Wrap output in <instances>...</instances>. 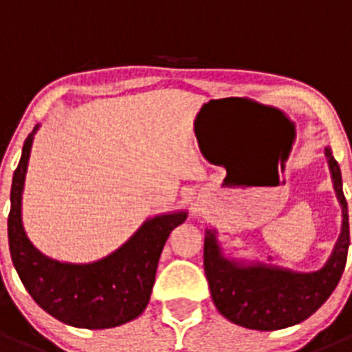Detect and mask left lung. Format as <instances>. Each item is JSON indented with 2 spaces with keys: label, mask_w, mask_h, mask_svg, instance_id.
<instances>
[{
  "label": "left lung",
  "mask_w": 352,
  "mask_h": 352,
  "mask_svg": "<svg viewBox=\"0 0 352 352\" xmlns=\"http://www.w3.org/2000/svg\"><path fill=\"white\" fill-rule=\"evenodd\" d=\"M329 173L342 206V231L321 270L300 273L264 263L241 264L223 257L217 231L204 236V273L214 307L234 324L273 331L294 326L312 316L335 291L349 250V214L342 190V174L331 149L326 148Z\"/></svg>",
  "instance_id": "8db88e82"
}]
</instances>
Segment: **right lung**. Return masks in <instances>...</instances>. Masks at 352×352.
<instances>
[{
	"instance_id": "obj_1",
	"label": "right lung",
	"mask_w": 352,
	"mask_h": 352,
	"mask_svg": "<svg viewBox=\"0 0 352 352\" xmlns=\"http://www.w3.org/2000/svg\"><path fill=\"white\" fill-rule=\"evenodd\" d=\"M36 130L38 125L24 141L10 190L8 245L19 278L31 298L65 324L86 329L125 324L146 309L162 248L174 227L185 222L186 211L148 219L125 245L95 263L49 259L31 245L21 219L24 178Z\"/></svg>"
}]
</instances>
